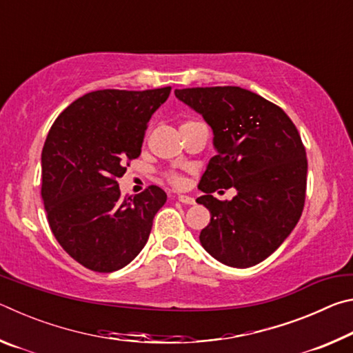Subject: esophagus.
<instances>
[{"instance_id":"obj_1","label":"esophagus","mask_w":353,"mask_h":353,"mask_svg":"<svg viewBox=\"0 0 353 353\" xmlns=\"http://www.w3.org/2000/svg\"><path fill=\"white\" fill-rule=\"evenodd\" d=\"M177 201L182 202V204H187V205H193L194 204V199L191 198V196H187V194H179L177 196Z\"/></svg>"}]
</instances>
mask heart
Listing matches in <instances>:
<instances>
[{"label":"heart","mask_w":353,"mask_h":353,"mask_svg":"<svg viewBox=\"0 0 353 353\" xmlns=\"http://www.w3.org/2000/svg\"><path fill=\"white\" fill-rule=\"evenodd\" d=\"M172 182L177 183V185H181V183H182V179H181V177H177V176H174V177H172Z\"/></svg>","instance_id":"heart-1"}]
</instances>
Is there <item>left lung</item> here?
<instances>
[{"label": "left lung", "instance_id": "8db88e82", "mask_svg": "<svg viewBox=\"0 0 353 353\" xmlns=\"http://www.w3.org/2000/svg\"><path fill=\"white\" fill-rule=\"evenodd\" d=\"M176 98L212 128L216 155L208 160L196 199L210 212L199 241L214 260L250 268L277 250L303 210L307 154L290 117L276 104L241 87H198ZM235 188L223 203L211 193Z\"/></svg>", "mask_w": 353, "mask_h": 353}]
</instances>
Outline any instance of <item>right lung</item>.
Wrapping results in <instances>:
<instances>
[{
  "label": "right lung",
  "instance_id": "right-lung-1",
  "mask_svg": "<svg viewBox=\"0 0 353 353\" xmlns=\"http://www.w3.org/2000/svg\"><path fill=\"white\" fill-rule=\"evenodd\" d=\"M171 87L98 90L76 99L48 132L41 198L59 244L82 266L113 272L141 252L166 193L149 187L123 196L117 182L141 152L146 124Z\"/></svg>",
  "mask_w": 353,
  "mask_h": 353
}]
</instances>
